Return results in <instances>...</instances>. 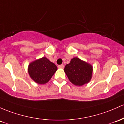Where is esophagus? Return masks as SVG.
I'll return each mask as SVG.
<instances>
[{
  "mask_svg": "<svg viewBox=\"0 0 124 124\" xmlns=\"http://www.w3.org/2000/svg\"><path fill=\"white\" fill-rule=\"evenodd\" d=\"M58 67L59 68H64V66H63V64H62V65H58Z\"/></svg>",
  "mask_w": 124,
  "mask_h": 124,
  "instance_id": "1",
  "label": "esophagus"
}]
</instances>
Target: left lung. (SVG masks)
I'll return each instance as SVG.
<instances>
[{
    "mask_svg": "<svg viewBox=\"0 0 124 124\" xmlns=\"http://www.w3.org/2000/svg\"><path fill=\"white\" fill-rule=\"evenodd\" d=\"M64 71L69 80L76 86H82L91 81L93 67L79 58H73L66 65Z\"/></svg>",
    "mask_w": 124,
    "mask_h": 124,
    "instance_id": "1",
    "label": "left lung"
}]
</instances>
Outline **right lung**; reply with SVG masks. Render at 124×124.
Instances as JSON below:
<instances>
[{
  "mask_svg": "<svg viewBox=\"0 0 124 124\" xmlns=\"http://www.w3.org/2000/svg\"><path fill=\"white\" fill-rule=\"evenodd\" d=\"M58 69L54 63L46 57L35 60L28 66V73L32 80L38 84H45L51 79Z\"/></svg>",
  "mask_w": 124,
  "mask_h": 124,
  "instance_id": "obj_1",
  "label": "right lung"
}]
</instances>
